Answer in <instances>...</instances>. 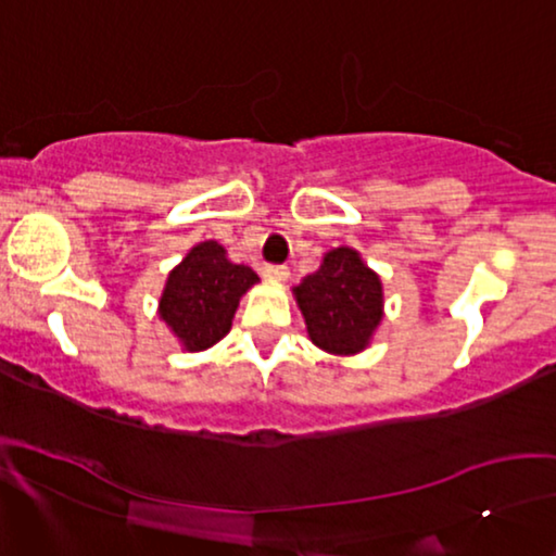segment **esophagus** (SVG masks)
I'll list each match as a JSON object with an SVG mask.
<instances>
[{
  "label": "esophagus",
  "mask_w": 556,
  "mask_h": 556,
  "mask_svg": "<svg viewBox=\"0 0 556 556\" xmlns=\"http://www.w3.org/2000/svg\"><path fill=\"white\" fill-rule=\"evenodd\" d=\"M263 276H266L268 280H276V283H286L290 270L286 266H266L263 268Z\"/></svg>",
  "instance_id": "obj_1"
}]
</instances>
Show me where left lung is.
<instances>
[{
  "label": "left lung",
  "instance_id": "8db88e82",
  "mask_svg": "<svg viewBox=\"0 0 556 556\" xmlns=\"http://www.w3.org/2000/svg\"><path fill=\"white\" fill-rule=\"evenodd\" d=\"M293 298L311 343L328 355L363 353L386 318L382 280L350 245L323 255L318 270L293 286Z\"/></svg>",
  "mask_w": 556,
  "mask_h": 556
}]
</instances>
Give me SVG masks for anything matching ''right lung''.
<instances>
[{
    "label": "right lung",
    "mask_w": 556,
    "mask_h": 556,
    "mask_svg": "<svg viewBox=\"0 0 556 556\" xmlns=\"http://www.w3.org/2000/svg\"><path fill=\"white\" fill-rule=\"evenodd\" d=\"M261 283L258 273L236 263L218 241L195 243L170 268L159 298V318L186 353H201L228 336L241 298Z\"/></svg>",
    "instance_id": "right-lung-1"
}]
</instances>
